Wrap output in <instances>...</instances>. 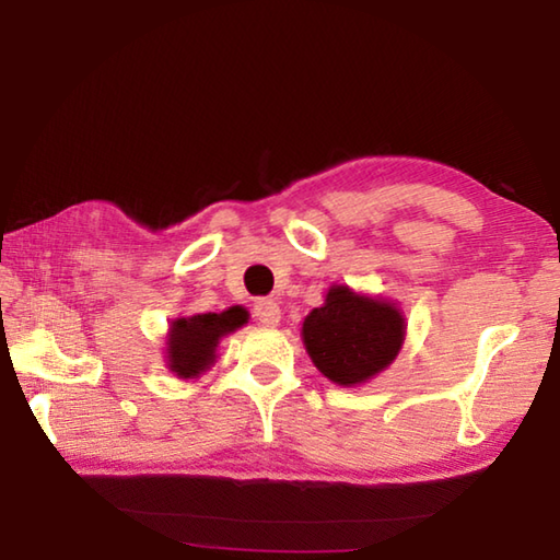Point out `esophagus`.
<instances>
[{
	"instance_id": "34e87169",
	"label": "esophagus",
	"mask_w": 560,
	"mask_h": 560,
	"mask_svg": "<svg viewBox=\"0 0 560 560\" xmlns=\"http://www.w3.org/2000/svg\"><path fill=\"white\" fill-rule=\"evenodd\" d=\"M254 316H257V320L264 326H279L281 308L273 299H261V301L254 303Z\"/></svg>"
}]
</instances>
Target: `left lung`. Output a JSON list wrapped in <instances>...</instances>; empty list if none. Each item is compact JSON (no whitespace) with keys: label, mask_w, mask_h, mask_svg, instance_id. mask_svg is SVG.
Returning <instances> with one entry per match:
<instances>
[{"label":"left lung","mask_w":560,"mask_h":560,"mask_svg":"<svg viewBox=\"0 0 560 560\" xmlns=\"http://www.w3.org/2000/svg\"><path fill=\"white\" fill-rule=\"evenodd\" d=\"M301 336L330 383L353 387L383 373L400 353L405 318L390 301L330 287L324 306L303 318Z\"/></svg>","instance_id":"left-lung-1"}]
</instances>
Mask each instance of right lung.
Listing matches in <instances>:
<instances>
[{"label": "right lung", "mask_w": 560, "mask_h": 560, "mask_svg": "<svg viewBox=\"0 0 560 560\" xmlns=\"http://www.w3.org/2000/svg\"><path fill=\"white\" fill-rule=\"evenodd\" d=\"M249 314L242 306H232L222 314H197L177 318L167 330V368L177 377H197L214 363V350L220 338L242 328Z\"/></svg>", "instance_id": "1"}]
</instances>
